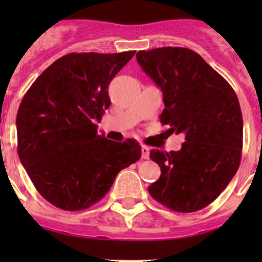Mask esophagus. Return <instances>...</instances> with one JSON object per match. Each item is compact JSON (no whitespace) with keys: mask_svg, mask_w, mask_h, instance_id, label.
I'll list each match as a JSON object with an SVG mask.
<instances>
[{"mask_svg":"<svg viewBox=\"0 0 262 262\" xmlns=\"http://www.w3.org/2000/svg\"><path fill=\"white\" fill-rule=\"evenodd\" d=\"M149 147H147V145H142V157L143 159H148L149 157Z\"/></svg>","mask_w":262,"mask_h":262,"instance_id":"34e87169","label":"esophagus"}]
</instances>
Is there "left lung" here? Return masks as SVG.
Segmentation results:
<instances>
[{
	"label": "left lung",
	"instance_id": "obj_1",
	"mask_svg": "<svg viewBox=\"0 0 262 262\" xmlns=\"http://www.w3.org/2000/svg\"><path fill=\"white\" fill-rule=\"evenodd\" d=\"M136 60L163 92L160 122L184 134L180 151L152 149L161 176L148 187L154 200L178 212L209 206L237 172L243 115L231 85L194 51L163 47L139 51Z\"/></svg>",
	"mask_w": 262,
	"mask_h": 262
}]
</instances>
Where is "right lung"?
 <instances>
[{
	"instance_id": "obj_1",
	"label": "right lung",
	"mask_w": 262,
	"mask_h": 262,
	"mask_svg": "<svg viewBox=\"0 0 262 262\" xmlns=\"http://www.w3.org/2000/svg\"><path fill=\"white\" fill-rule=\"evenodd\" d=\"M134 55L68 53L23 97L17 114L18 156L36 190L59 209L93 206L118 173L142 156L138 142L108 140L96 124L111 103L110 81Z\"/></svg>"
}]
</instances>
